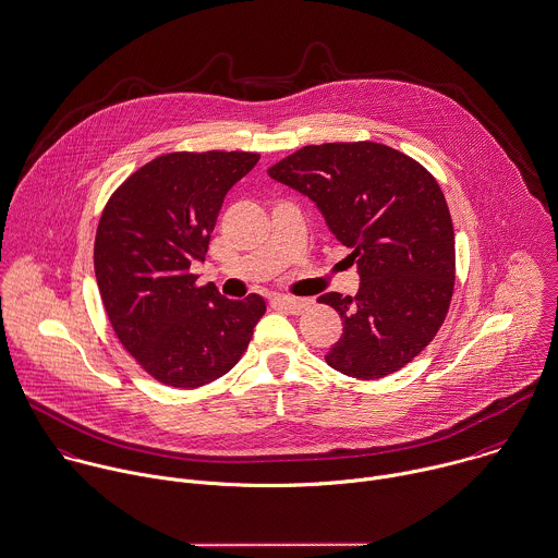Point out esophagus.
<instances>
[{"label": "esophagus", "mask_w": 558, "mask_h": 558, "mask_svg": "<svg viewBox=\"0 0 558 558\" xmlns=\"http://www.w3.org/2000/svg\"><path fill=\"white\" fill-rule=\"evenodd\" d=\"M279 305L290 312V314H303L312 303L310 299H299V296H281L279 299Z\"/></svg>", "instance_id": "obj_1"}]
</instances>
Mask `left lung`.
Segmentation results:
<instances>
[{
	"label": "left lung",
	"mask_w": 558,
	"mask_h": 558,
	"mask_svg": "<svg viewBox=\"0 0 558 558\" xmlns=\"http://www.w3.org/2000/svg\"><path fill=\"white\" fill-rule=\"evenodd\" d=\"M268 175L310 196L357 264L355 296L318 299L344 325L327 364L364 380L407 366L444 325L454 290V229L435 178L371 141L307 145Z\"/></svg>",
	"instance_id": "8db88e82"
}]
</instances>
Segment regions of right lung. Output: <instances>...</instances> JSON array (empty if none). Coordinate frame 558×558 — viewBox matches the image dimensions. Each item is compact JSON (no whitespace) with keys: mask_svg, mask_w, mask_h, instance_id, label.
<instances>
[{"mask_svg":"<svg viewBox=\"0 0 558 558\" xmlns=\"http://www.w3.org/2000/svg\"><path fill=\"white\" fill-rule=\"evenodd\" d=\"M259 160L248 151H178L132 173L104 207L95 235V277L123 349L156 380L194 389L231 371L266 312L196 286L229 187Z\"/></svg>","mask_w":558,"mask_h":558,"instance_id":"obj_1","label":"right lung"}]
</instances>
